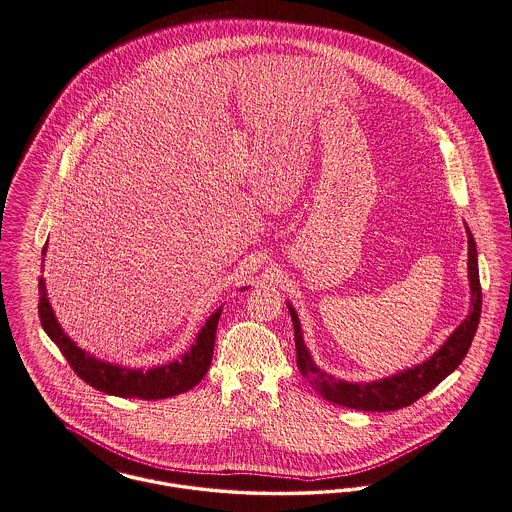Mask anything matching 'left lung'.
<instances>
[{
    "mask_svg": "<svg viewBox=\"0 0 512 512\" xmlns=\"http://www.w3.org/2000/svg\"><path fill=\"white\" fill-rule=\"evenodd\" d=\"M466 231H468V275H470V289H472V310L431 359L404 373H398L384 380H376V382H367V384H353V382H345V380L326 375L312 363V357L303 341L297 312L289 307L293 328H295L297 367L301 375L307 378L308 384L324 400L343 408L359 409V411H394V409L408 408L421 396L431 392L437 384H441L444 378L464 361L472 340L476 336L477 324L481 316V285H479V270H477L476 240L468 227Z\"/></svg>",
    "mask_w": 512,
    "mask_h": 512,
    "instance_id": "1",
    "label": "left lung"
}]
</instances>
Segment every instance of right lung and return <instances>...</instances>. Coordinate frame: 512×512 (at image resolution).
<instances>
[{
    "label": "right lung",
    "instance_id": "1",
    "mask_svg": "<svg viewBox=\"0 0 512 512\" xmlns=\"http://www.w3.org/2000/svg\"><path fill=\"white\" fill-rule=\"evenodd\" d=\"M38 316L44 332L50 340L58 345L62 355L68 359L69 367L89 386L101 390L104 394L120 396V398H141V400H163L188 392L204 378L213 355L217 322L221 316V308L209 316L202 332L198 334L192 349L182 355L178 361L149 369L136 371L124 369L118 365H110L87 355L79 349L68 336L62 332L44 289V279H38Z\"/></svg>",
    "mask_w": 512,
    "mask_h": 512
}]
</instances>
